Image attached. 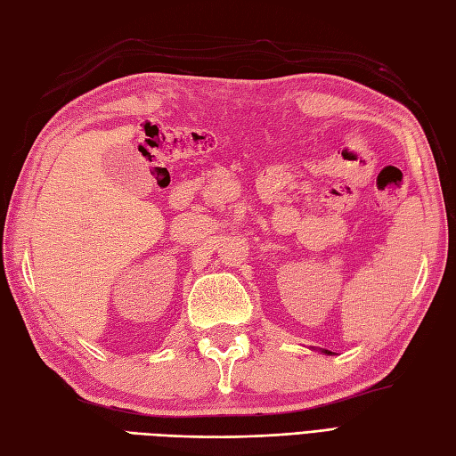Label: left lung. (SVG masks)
Masks as SVG:
<instances>
[{
    "mask_svg": "<svg viewBox=\"0 0 456 456\" xmlns=\"http://www.w3.org/2000/svg\"><path fill=\"white\" fill-rule=\"evenodd\" d=\"M324 353H326V354H330V351H324Z\"/></svg>",
    "mask_w": 456,
    "mask_h": 456,
    "instance_id": "8db88e82",
    "label": "left lung"
}]
</instances>
